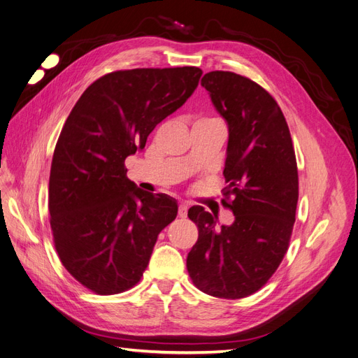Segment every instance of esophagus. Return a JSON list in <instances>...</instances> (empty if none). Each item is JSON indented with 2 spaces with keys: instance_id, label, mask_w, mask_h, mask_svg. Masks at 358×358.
I'll return each instance as SVG.
<instances>
[{
  "instance_id": "1",
  "label": "esophagus",
  "mask_w": 358,
  "mask_h": 358,
  "mask_svg": "<svg viewBox=\"0 0 358 358\" xmlns=\"http://www.w3.org/2000/svg\"><path fill=\"white\" fill-rule=\"evenodd\" d=\"M187 205H180L178 208V217L180 218H186L187 217Z\"/></svg>"
}]
</instances>
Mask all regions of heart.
Wrapping results in <instances>:
<instances>
[{
	"label": "heart",
	"instance_id": "b5f03b06",
	"mask_svg": "<svg viewBox=\"0 0 358 358\" xmlns=\"http://www.w3.org/2000/svg\"><path fill=\"white\" fill-rule=\"evenodd\" d=\"M202 121H210V119H202Z\"/></svg>",
	"mask_w": 358,
	"mask_h": 358
}]
</instances>
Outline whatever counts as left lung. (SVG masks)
Instances as JSON below:
<instances>
[{"instance_id":"1","label":"left lung","mask_w":358,"mask_h":358,"mask_svg":"<svg viewBox=\"0 0 358 358\" xmlns=\"http://www.w3.org/2000/svg\"><path fill=\"white\" fill-rule=\"evenodd\" d=\"M201 85L229 125L224 178L233 202L230 226L192 206L199 237L187 270L202 292L239 299L274 274L287 250L298 203V169L286 119L268 92L233 72L206 73Z\"/></svg>"}]
</instances>
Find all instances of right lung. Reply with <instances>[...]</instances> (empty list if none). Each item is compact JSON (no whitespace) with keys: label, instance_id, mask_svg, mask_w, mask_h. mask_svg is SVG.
<instances>
[{"label":"right lung","instance_id":"obj_1","mask_svg":"<svg viewBox=\"0 0 358 358\" xmlns=\"http://www.w3.org/2000/svg\"><path fill=\"white\" fill-rule=\"evenodd\" d=\"M192 66L131 69L101 76L79 97L51 162L48 210L60 261L100 295L134 286L161 233L178 213L174 197L127 178L125 159L193 94Z\"/></svg>","mask_w":358,"mask_h":358}]
</instances>
